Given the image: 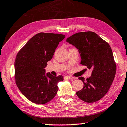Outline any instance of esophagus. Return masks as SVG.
Wrapping results in <instances>:
<instances>
[{"label":"esophagus","mask_w":127,"mask_h":127,"mask_svg":"<svg viewBox=\"0 0 127 127\" xmlns=\"http://www.w3.org/2000/svg\"><path fill=\"white\" fill-rule=\"evenodd\" d=\"M65 78H67V79H68V80H72V79H73V78H74L73 77H71V76H65Z\"/></svg>","instance_id":"34e87169"}]
</instances>
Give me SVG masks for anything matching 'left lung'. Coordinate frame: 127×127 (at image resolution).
Listing matches in <instances>:
<instances>
[{"instance_id": "1", "label": "left lung", "mask_w": 127, "mask_h": 127, "mask_svg": "<svg viewBox=\"0 0 127 127\" xmlns=\"http://www.w3.org/2000/svg\"><path fill=\"white\" fill-rule=\"evenodd\" d=\"M67 42L77 48L81 63L92 69V75L83 82L81 90L76 93L78 97L87 103H93L106 95L113 82L116 66L111 48L99 35L93 32H80L68 38Z\"/></svg>"}]
</instances>
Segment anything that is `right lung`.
<instances>
[{
  "instance_id": "add662e5",
  "label": "right lung",
  "mask_w": 127,
  "mask_h": 127,
  "mask_svg": "<svg viewBox=\"0 0 127 127\" xmlns=\"http://www.w3.org/2000/svg\"><path fill=\"white\" fill-rule=\"evenodd\" d=\"M65 36L40 33L31 38L17 53L15 62V81L20 92L30 101L44 104L55 97L58 83L63 76L45 73L59 42Z\"/></svg>"
}]
</instances>
